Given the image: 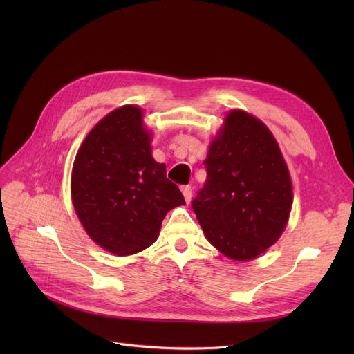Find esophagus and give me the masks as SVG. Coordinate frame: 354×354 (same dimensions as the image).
Returning <instances> with one entry per match:
<instances>
[{
    "label": "esophagus",
    "instance_id": "34e87169",
    "mask_svg": "<svg viewBox=\"0 0 354 354\" xmlns=\"http://www.w3.org/2000/svg\"><path fill=\"white\" fill-rule=\"evenodd\" d=\"M181 192H183V196L186 202H190L192 199V187L190 186H181Z\"/></svg>",
    "mask_w": 354,
    "mask_h": 354
}]
</instances>
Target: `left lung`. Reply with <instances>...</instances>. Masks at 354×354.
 Wrapping results in <instances>:
<instances>
[{
  "label": "left lung",
  "instance_id": "1",
  "mask_svg": "<svg viewBox=\"0 0 354 354\" xmlns=\"http://www.w3.org/2000/svg\"><path fill=\"white\" fill-rule=\"evenodd\" d=\"M207 181L192 201L207 239L232 260L248 261L279 239L292 185L273 134L260 120L232 111L209 146Z\"/></svg>",
  "mask_w": 354,
  "mask_h": 354
}]
</instances>
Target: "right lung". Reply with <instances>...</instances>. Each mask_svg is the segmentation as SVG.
<instances>
[{"label":"right lung","instance_id":"obj_1","mask_svg":"<svg viewBox=\"0 0 354 354\" xmlns=\"http://www.w3.org/2000/svg\"><path fill=\"white\" fill-rule=\"evenodd\" d=\"M73 208L88 236L116 255L151 246L167 212L186 205L153 159L151 134L136 106H122L95 125L75 158L71 178Z\"/></svg>","mask_w":354,"mask_h":354}]
</instances>
